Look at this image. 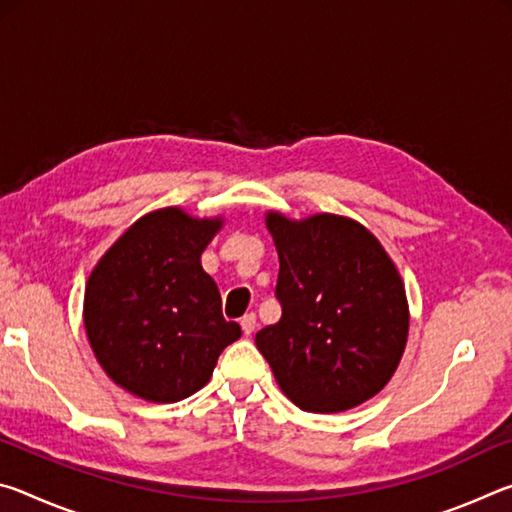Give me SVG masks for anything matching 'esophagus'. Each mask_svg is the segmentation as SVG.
<instances>
[{
    "mask_svg": "<svg viewBox=\"0 0 512 512\" xmlns=\"http://www.w3.org/2000/svg\"><path fill=\"white\" fill-rule=\"evenodd\" d=\"M239 323H241V329H244V334H246V336H250V334H253V332H255V325H257V316H255V314H246L244 318H241V320H239Z\"/></svg>",
    "mask_w": 512,
    "mask_h": 512,
    "instance_id": "esophagus-1",
    "label": "esophagus"
}]
</instances>
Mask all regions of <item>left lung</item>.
Returning a JSON list of instances; mask_svg holds the SVG:
<instances>
[{"label":"left lung","instance_id":"1","mask_svg":"<svg viewBox=\"0 0 512 512\" xmlns=\"http://www.w3.org/2000/svg\"><path fill=\"white\" fill-rule=\"evenodd\" d=\"M280 273L282 318L259 329L257 350L282 393L311 413H339L375 397L400 366L409 302L393 259L348 216L291 221L266 214Z\"/></svg>","mask_w":512,"mask_h":512}]
</instances>
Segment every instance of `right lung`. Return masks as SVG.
I'll use <instances>...</instances> for the list:
<instances>
[{
    "label": "right lung",
    "mask_w": 512,
    "mask_h": 512,
    "mask_svg": "<svg viewBox=\"0 0 512 512\" xmlns=\"http://www.w3.org/2000/svg\"><path fill=\"white\" fill-rule=\"evenodd\" d=\"M223 219L162 207L137 219L85 284L83 323L106 375L146 402H180L210 381L241 336L201 255Z\"/></svg>",
    "instance_id": "add662e5"
}]
</instances>
